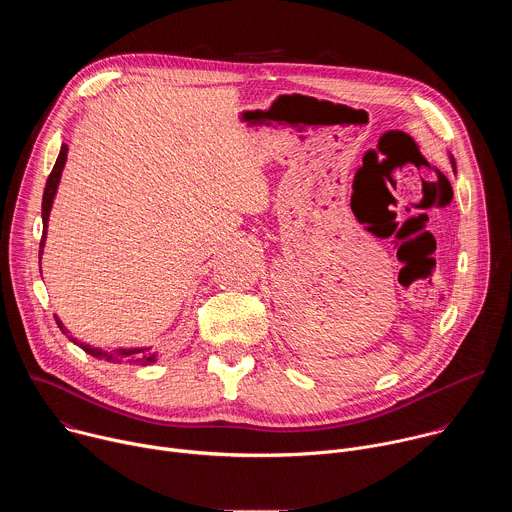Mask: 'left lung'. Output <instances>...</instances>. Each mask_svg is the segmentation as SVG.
<instances>
[{"label":"left lung","instance_id":"1","mask_svg":"<svg viewBox=\"0 0 512 512\" xmlns=\"http://www.w3.org/2000/svg\"><path fill=\"white\" fill-rule=\"evenodd\" d=\"M452 166H456V164H454V160H452Z\"/></svg>","mask_w":512,"mask_h":512}]
</instances>
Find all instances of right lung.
Returning a JSON list of instances; mask_svg holds the SVG:
<instances>
[{"instance_id": "obj_1", "label": "right lung", "mask_w": 512, "mask_h": 512, "mask_svg": "<svg viewBox=\"0 0 512 512\" xmlns=\"http://www.w3.org/2000/svg\"><path fill=\"white\" fill-rule=\"evenodd\" d=\"M66 152H68V148L62 143L60 154L56 158V164H54V168H52V172H50V176L46 180V188H44V196H42V227L44 229H42V241H40V255H42V247H44V241H46V229H48V216H50V210H52V202H54V196H56V190H58V182H60L64 164H66ZM56 324H58V328L64 334H68V330L62 326V322L58 318H56ZM68 338L75 342V344H79L85 352L93 354L95 358H105V360H111V362L127 360V362L141 364V367H148V364L156 362V354H152L150 348H115L111 352H105L101 348H91L89 344H83V342H79L77 338H72V336H68Z\"/></svg>"}]
</instances>
